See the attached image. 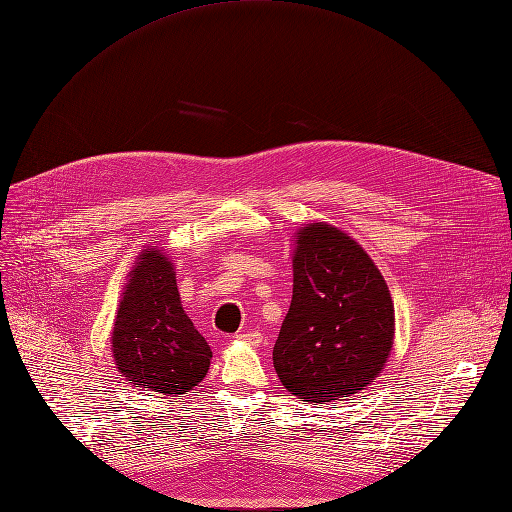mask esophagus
<instances>
[{
  "label": "esophagus",
  "instance_id": "esophagus-1",
  "mask_svg": "<svg viewBox=\"0 0 512 512\" xmlns=\"http://www.w3.org/2000/svg\"><path fill=\"white\" fill-rule=\"evenodd\" d=\"M236 339L247 341V343H251V345H259V343H261V332L249 328V330H242Z\"/></svg>",
  "mask_w": 512,
  "mask_h": 512
}]
</instances>
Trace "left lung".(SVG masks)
I'll return each mask as SVG.
<instances>
[{"instance_id": "obj_1", "label": "left lung", "mask_w": 512, "mask_h": 512, "mask_svg": "<svg viewBox=\"0 0 512 512\" xmlns=\"http://www.w3.org/2000/svg\"><path fill=\"white\" fill-rule=\"evenodd\" d=\"M389 288L358 242L314 224L299 232L293 301L274 345L282 385L301 402H330L368 387L393 345Z\"/></svg>"}]
</instances>
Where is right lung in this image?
<instances>
[{"instance_id":"right-lung-1","label":"right lung","mask_w":512,"mask_h":512,"mask_svg":"<svg viewBox=\"0 0 512 512\" xmlns=\"http://www.w3.org/2000/svg\"><path fill=\"white\" fill-rule=\"evenodd\" d=\"M115 364L133 385L182 397L205 379L211 349L177 293L173 265L144 251L133 268L113 328Z\"/></svg>"}]
</instances>
